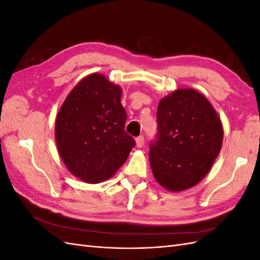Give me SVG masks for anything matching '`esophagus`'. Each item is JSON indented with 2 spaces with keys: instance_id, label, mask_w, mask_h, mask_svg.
Listing matches in <instances>:
<instances>
[{
  "instance_id": "esophagus-1",
  "label": "esophagus",
  "mask_w": 260,
  "mask_h": 260,
  "mask_svg": "<svg viewBox=\"0 0 260 260\" xmlns=\"http://www.w3.org/2000/svg\"><path fill=\"white\" fill-rule=\"evenodd\" d=\"M136 143L138 147H142L144 145V137L143 136H140L136 139Z\"/></svg>"
}]
</instances>
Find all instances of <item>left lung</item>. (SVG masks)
I'll return each mask as SVG.
<instances>
[{"mask_svg":"<svg viewBox=\"0 0 260 260\" xmlns=\"http://www.w3.org/2000/svg\"><path fill=\"white\" fill-rule=\"evenodd\" d=\"M157 135L149 145L153 175L171 192L198 184L222 146L221 120L199 91L178 89L157 107Z\"/></svg>","mask_w":260,"mask_h":260,"instance_id":"obj_1","label":"left lung"}]
</instances>
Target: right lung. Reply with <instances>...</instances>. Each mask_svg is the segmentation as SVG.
Segmentation results:
<instances>
[{
  "instance_id": "right-lung-1",
  "label": "right lung",
  "mask_w": 260,
  "mask_h": 260,
  "mask_svg": "<svg viewBox=\"0 0 260 260\" xmlns=\"http://www.w3.org/2000/svg\"><path fill=\"white\" fill-rule=\"evenodd\" d=\"M121 88L102 74L78 83L59 108L55 140L61 160L86 183L114 176L127 160L135 139L124 131L127 113L120 103Z\"/></svg>"
}]
</instances>
